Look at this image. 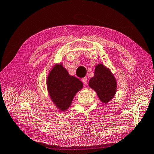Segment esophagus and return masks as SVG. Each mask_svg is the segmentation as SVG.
<instances>
[{"mask_svg":"<svg viewBox=\"0 0 154 154\" xmlns=\"http://www.w3.org/2000/svg\"><path fill=\"white\" fill-rule=\"evenodd\" d=\"M82 82L83 83V84L84 85H87L88 84V79L86 77H83L82 79Z\"/></svg>","mask_w":154,"mask_h":154,"instance_id":"34e87169","label":"esophagus"}]
</instances>
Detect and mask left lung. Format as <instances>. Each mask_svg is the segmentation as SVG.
I'll return each instance as SVG.
<instances>
[{
	"mask_svg": "<svg viewBox=\"0 0 154 154\" xmlns=\"http://www.w3.org/2000/svg\"><path fill=\"white\" fill-rule=\"evenodd\" d=\"M90 88L97 94L100 100L107 104L116 95L117 81L111 70L103 64H98L95 67L94 75L88 83Z\"/></svg>",
	"mask_w": 154,
	"mask_h": 154,
	"instance_id": "obj_1",
	"label": "left lung"
}]
</instances>
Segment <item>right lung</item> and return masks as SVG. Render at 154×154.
Instances as JSON below:
<instances>
[{"instance_id":"obj_1","label":"right lung","mask_w":154,"mask_h":154,"mask_svg":"<svg viewBox=\"0 0 154 154\" xmlns=\"http://www.w3.org/2000/svg\"><path fill=\"white\" fill-rule=\"evenodd\" d=\"M83 87V83L78 78L70 75L62 63L54 65L47 78L49 97L62 111L70 107L74 96Z\"/></svg>"}]
</instances>
